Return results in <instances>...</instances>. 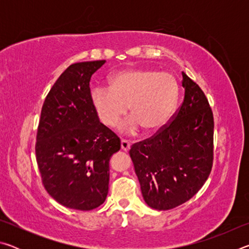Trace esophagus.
<instances>
[{
    "mask_svg": "<svg viewBox=\"0 0 249 249\" xmlns=\"http://www.w3.org/2000/svg\"><path fill=\"white\" fill-rule=\"evenodd\" d=\"M121 148H122V150H123V151H128L129 148H130V144H129L127 141L122 140V142H121Z\"/></svg>",
    "mask_w": 249,
    "mask_h": 249,
    "instance_id": "1",
    "label": "esophagus"
}]
</instances>
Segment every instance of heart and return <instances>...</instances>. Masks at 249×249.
Returning <instances> with one entry per match:
<instances>
[{"label":"heart","mask_w":249,"mask_h":249,"mask_svg":"<svg viewBox=\"0 0 249 249\" xmlns=\"http://www.w3.org/2000/svg\"><path fill=\"white\" fill-rule=\"evenodd\" d=\"M179 98V87L169 73L148 69H126L114 73L109 87L95 86L90 101L98 119L107 127L115 126L127 108L132 113L119 126L123 134L134 135L161 129L170 121Z\"/></svg>","instance_id":"1"}]
</instances>
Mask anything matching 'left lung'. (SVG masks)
<instances>
[{
  "label": "left lung",
  "mask_w": 249,
  "mask_h": 249,
  "mask_svg": "<svg viewBox=\"0 0 249 249\" xmlns=\"http://www.w3.org/2000/svg\"><path fill=\"white\" fill-rule=\"evenodd\" d=\"M184 99L174 121L129 150L147 205L166 211L200 190L213 162V114L208 99L182 72Z\"/></svg>",
  "instance_id": "left-lung-1"
}]
</instances>
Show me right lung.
I'll return each instance as SVG.
<instances>
[{"label":"right lung","mask_w":249,"mask_h":249,"mask_svg":"<svg viewBox=\"0 0 249 249\" xmlns=\"http://www.w3.org/2000/svg\"><path fill=\"white\" fill-rule=\"evenodd\" d=\"M105 60L69 66L50 89L41 108L36 157L44 187L58 203L90 211L107 199L116 135L101 123L90 101L92 74Z\"/></svg>","instance_id":"add662e5"}]
</instances>
